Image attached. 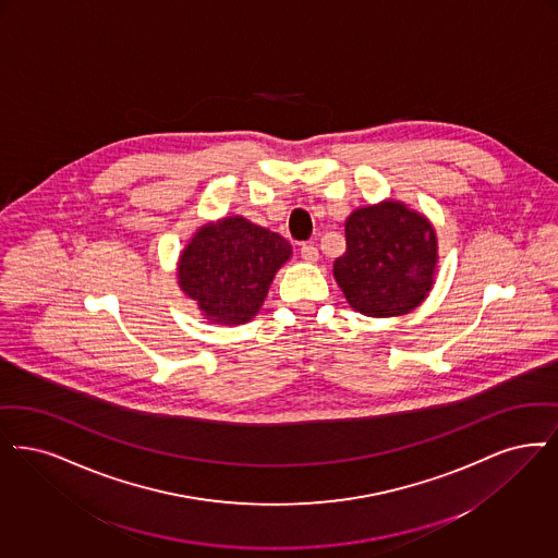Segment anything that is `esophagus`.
<instances>
[{"label": "esophagus", "mask_w": 558, "mask_h": 558, "mask_svg": "<svg viewBox=\"0 0 558 558\" xmlns=\"http://www.w3.org/2000/svg\"><path fill=\"white\" fill-rule=\"evenodd\" d=\"M300 254H302V258L306 260V263H316L320 256H318V250H316L313 243H304L302 247H300Z\"/></svg>", "instance_id": "obj_1"}]
</instances>
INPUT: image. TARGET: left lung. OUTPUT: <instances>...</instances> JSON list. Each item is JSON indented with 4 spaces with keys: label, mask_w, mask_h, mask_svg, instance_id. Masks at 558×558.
I'll return each instance as SVG.
<instances>
[{
    "label": "left lung",
    "mask_w": 558,
    "mask_h": 558,
    "mask_svg": "<svg viewBox=\"0 0 558 558\" xmlns=\"http://www.w3.org/2000/svg\"><path fill=\"white\" fill-rule=\"evenodd\" d=\"M345 245L333 277L348 304L363 315H407L436 283V229L400 199L356 208L345 218Z\"/></svg>",
    "instance_id": "8db88e82"
}]
</instances>
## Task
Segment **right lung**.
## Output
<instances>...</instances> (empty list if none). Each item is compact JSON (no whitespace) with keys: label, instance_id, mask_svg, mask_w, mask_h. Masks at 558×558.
<instances>
[{"label":"right lung","instance_id":"add662e5","mask_svg":"<svg viewBox=\"0 0 558 558\" xmlns=\"http://www.w3.org/2000/svg\"><path fill=\"white\" fill-rule=\"evenodd\" d=\"M290 258V242L279 233L231 215L195 231L179 254L177 283L208 323L235 327L258 315Z\"/></svg>","mask_w":558,"mask_h":558}]
</instances>
